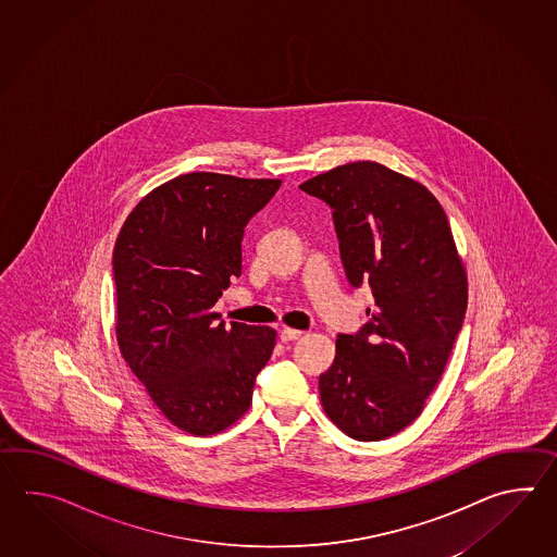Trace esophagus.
Masks as SVG:
<instances>
[{"mask_svg": "<svg viewBox=\"0 0 557 557\" xmlns=\"http://www.w3.org/2000/svg\"><path fill=\"white\" fill-rule=\"evenodd\" d=\"M278 336H281V341H283V343H293V341H298V338L302 336V332L293 331V329H283Z\"/></svg>", "mask_w": 557, "mask_h": 557, "instance_id": "1", "label": "esophagus"}]
</instances>
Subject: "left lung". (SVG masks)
I'll return each mask as SVG.
<instances>
[{"mask_svg": "<svg viewBox=\"0 0 557 557\" xmlns=\"http://www.w3.org/2000/svg\"><path fill=\"white\" fill-rule=\"evenodd\" d=\"M300 189L331 207L346 278L374 295L367 324L338 334L320 403L350 438H391L420 416L462 331L468 281L448 216L426 187L372 161Z\"/></svg>", "mask_w": 557, "mask_h": 557, "instance_id": "8db88e82", "label": "left lung"}]
</instances>
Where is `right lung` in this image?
Here are the masks:
<instances>
[{"label": "right lung", "instance_id": "obj_1", "mask_svg": "<svg viewBox=\"0 0 557 557\" xmlns=\"http://www.w3.org/2000/svg\"><path fill=\"white\" fill-rule=\"evenodd\" d=\"M278 178L187 173L151 190L113 249L117 343L175 426L211 436L249 410L276 332L231 322L214 302L240 276L245 226Z\"/></svg>", "mask_w": 557, "mask_h": 557}]
</instances>
